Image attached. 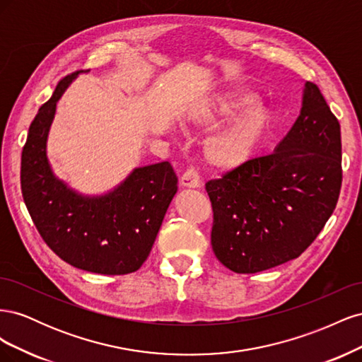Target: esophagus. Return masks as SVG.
Returning a JSON list of instances; mask_svg holds the SVG:
<instances>
[{
  "mask_svg": "<svg viewBox=\"0 0 362 362\" xmlns=\"http://www.w3.org/2000/svg\"><path fill=\"white\" fill-rule=\"evenodd\" d=\"M181 185L182 187H189V189H198L201 187V178H199V173L194 168H190L182 173L181 177Z\"/></svg>",
  "mask_w": 362,
  "mask_h": 362,
  "instance_id": "34e87169",
  "label": "esophagus"
}]
</instances>
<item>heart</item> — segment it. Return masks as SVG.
Wrapping results in <instances>:
<instances>
[{
  "label": "heart",
  "instance_id": "b5f03b06",
  "mask_svg": "<svg viewBox=\"0 0 362 362\" xmlns=\"http://www.w3.org/2000/svg\"><path fill=\"white\" fill-rule=\"evenodd\" d=\"M257 95L250 92H228L213 101L193 108L182 127L210 128L237 115L226 127L216 131L204 144V158L213 169L231 170L245 164L255 154L270 131L275 115L264 104H255ZM252 107H250V105Z\"/></svg>",
  "mask_w": 362,
  "mask_h": 362
}]
</instances>
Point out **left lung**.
<instances>
[{
	"mask_svg": "<svg viewBox=\"0 0 362 362\" xmlns=\"http://www.w3.org/2000/svg\"><path fill=\"white\" fill-rule=\"evenodd\" d=\"M341 180L338 119L306 81L300 115L275 151L205 184L214 255L235 273L298 258L334 213Z\"/></svg>",
	"mask_w": 362,
	"mask_h": 362,
	"instance_id": "obj_1",
	"label": "left lung"
}]
</instances>
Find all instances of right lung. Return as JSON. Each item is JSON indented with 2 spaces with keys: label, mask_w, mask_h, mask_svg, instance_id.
<instances>
[{
  "label": "right lung",
  "mask_w": 362,
  "mask_h": 362,
  "mask_svg": "<svg viewBox=\"0 0 362 362\" xmlns=\"http://www.w3.org/2000/svg\"><path fill=\"white\" fill-rule=\"evenodd\" d=\"M80 72L64 76L31 122L21 158V189L54 254L86 272L127 275L146 261L178 178L170 163L161 161L136 168L112 192L84 196L54 175L47 157L49 127L57 101Z\"/></svg>",
  "instance_id": "right-lung-1"
}]
</instances>
